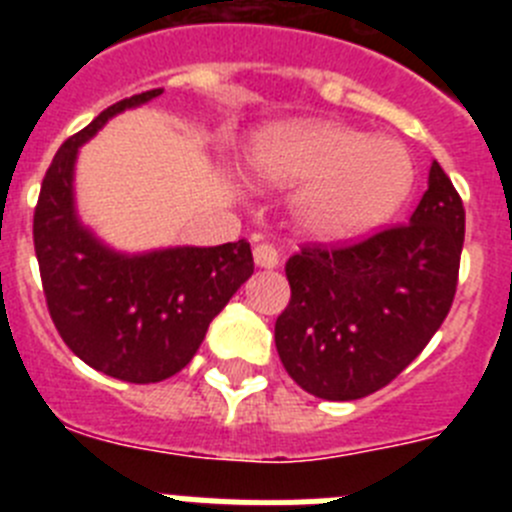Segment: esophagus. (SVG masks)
I'll return each instance as SVG.
<instances>
[{
    "label": "esophagus",
    "instance_id": "34e87169",
    "mask_svg": "<svg viewBox=\"0 0 512 512\" xmlns=\"http://www.w3.org/2000/svg\"><path fill=\"white\" fill-rule=\"evenodd\" d=\"M253 261L261 269H277L279 266V251L274 243H259V246L253 248Z\"/></svg>",
    "mask_w": 512,
    "mask_h": 512
}]
</instances>
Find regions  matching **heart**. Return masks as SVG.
Returning a JSON list of instances; mask_svg holds the SVG:
<instances>
[{
    "instance_id": "1",
    "label": "heart",
    "mask_w": 512,
    "mask_h": 512,
    "mask_svg": "<svg viewBox=\"0 0 512 512\" xmlns=\"http://www.w3.org/2000/svg\"><path fill=\"white\" fill-rule=\"evenodd\" d=\"M248 166L261 182L289 187L297 223L320 241H348L387 223L413 189V161L392 138L333 120H295L264 130Z\"/></svg>"
}]
</instances>
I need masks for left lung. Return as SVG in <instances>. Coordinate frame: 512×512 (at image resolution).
Masks as SVG:
<instances>
[{
	"mask_svg": "<svg viewBox=\"0 0 512 512\" xmlns=\"http://www.w3.org/2000/svg\"><path fill=\"white\" fill-rule=\"evenodd\" d=\"M461 246L464 205L438 161L410 223L348 246H302L284 266L292 300L274 325L289 377L320 400L387 387L449 315Z\"/></svg>",
	"mask_w": 512,
	"mask_h": 512,
	"instance_id": "obj_1",
	"label": "left lung"
}]
</instances>
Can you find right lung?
Returning <instances> with one entry per match:
<instances>
[{
  "mask_svg": "<svg viewBox=\"0 0 512 512\" xmlns=\"http://www.w3.org/2000/svg\"><path fill=\"white\" fill-rule=\"evenodd\" d=\"M133 94L71 135L45 171L33 217V241L45 302L63 343L97 372L133 384L174 377L197 354L212 318L253 274L248 241L117 253L79 223L74 164L117 112L156 99Z\"/></svg>",
  "mask_w": 512,
  "mask_h": 512,
  "instance_id": "right-lung-1",
  "label": "right lung"
}]
</instances>
